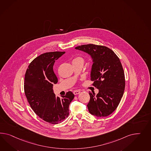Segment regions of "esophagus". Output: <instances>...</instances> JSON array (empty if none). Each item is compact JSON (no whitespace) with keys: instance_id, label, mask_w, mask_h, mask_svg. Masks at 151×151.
I'll return each mask as SVG.
<instances>
[{"instance_id":"34e87169","label":"esophagus","mask_w":151,"mask_h":151,"mask_svg":"<svg viewBox=\"0 0 151 151\" xmlns=\"http://www.w3.org/2000/svg\"><path fill=\"white\" fill-rule=\"evenodd\" d=\"M73 93L75 95H77V94H78L80 93V91H78V90H76V91H74L73 92Z\"/></svg>"}]
</instances>
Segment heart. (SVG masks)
<instances>
[{
  "label": "heart",
  "mask_w": 151,
  "mask_h": 151,
  "mask_svg": "<svg viewBox=\"0 0 151 151\" xmlns=\"http://www.w3.org/2000/svg\"><path fill=\"white\" fill-rule=\"evenodd\" d=\"M73 61H81L82 62H83V59L81 57H77L76 58H75L74 60H73Z\"/></svg>",
  "instance_id": "1"
}]
</instances>
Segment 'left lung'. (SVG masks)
Returning a JSON list of instances; mask_svg holds the SVG:
<instances>
[{"mask_svg":"<svg viewBox=\"0 0 151 151\" xmlns=\"http://www.w3.org/2000/svg\"><path fill=\"white\" fill-rule=\"evenodd\" d=\"M75 49L90 55L92 60L90 78L99 90L96 95L94 92L89 93L88 111L97 117L107 116L118 106L125 90V75L121 62L114 52L105 46L89 44Z\"/></svg>","mask_w":151,"mask_h":151,"instance_id":"obj_1","label":"left lung"}]
</instances>
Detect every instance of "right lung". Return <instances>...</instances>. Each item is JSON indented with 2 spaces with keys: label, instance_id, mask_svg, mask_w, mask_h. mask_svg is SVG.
Here are the masks:
<instances>
[{
  "label": "right lung",
  "instance_id": "1",
  "mask_svg": "<svg viewBox=\"0 0 151 151\" xmlns=\"http://www.w3.org/2000/svg\"><path fill=\"white\" fill-rule=\"evenodd\" d=\"M65 53L41 54L29 64L24 76V93L31 108L40 118L53 124L67 118L70 104L74 98L70 91L61 96V98L56 97L53 91V84L58 82L53 65Z\"/></svg>",
  "mask_w": 151,
  "mask_h": 151
}]
</instances>
